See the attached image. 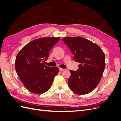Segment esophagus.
<instances>
[{
	"instance_id": "1",
	"label": "esophagus",
	"mask_w": 121,
	"mask_h": 121,
	"mask_svg": "<svg viewBox=\"0 0 121 121\" xmlns=\"http://www.w3.org/2000/svg\"><path fill=\"white\" fill-rule=\"evenodd\" d=\"M59 69H60V71H64L65 69H62V68H60Z\"/></svg>"
}]
</instances>
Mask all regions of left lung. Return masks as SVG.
Here are the masks:
<instances>
[{
  "label": "left lung",
  "mask_w": 121,
  "mask_h": 121,
  "mask_svg": "<svg viewBox=\"0 0 121 121\" xmlns=\"http://www.w3.org/2000/svg\"><path fill=\"white\" fill-rule=\"evenodd\" d=\"M72 53L74 60L80 65L77 71L71 70L69 86L74 93H89L99 83L105 68V55L100 47L81 37L62 39Z\"/></svg>",
  "instance_id": "left-lung-1"
}]
</instances>
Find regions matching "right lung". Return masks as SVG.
<instances>
[{"mask_svg": "<svg viewBox=\"0 0 121 121\" xmlns=\"http://www.w3.org/2000/svg\"><path fill=\"white\" fill-rule=\"evenodd\" d=\"M60 39L46 37L34 40L17 53L16 70L22 82L30 92L43 93L52 86L59 69L47 66L44 63L48 58L50 50Z\"/></svg>", "mask_w": 121, "mask_h": 121, "instance_id": "add662e5", "label": "right lung"}]
</instances>
